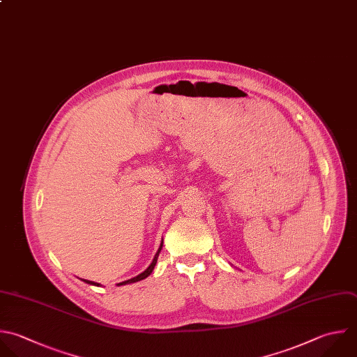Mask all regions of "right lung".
Returning <instances> with one entry per match:
<instances>
[{"label": "right lung", "mask_w": 357, "mask_h": 357, "mask_svg": "<svg viewBox=\"0 0 357 357\" xmlns=\"http://www.w3.org/2000/svg\"><path fill=\"white\" fill-rule=\"evenodd\" d=\"M162 245H163V241H162V244H160V247H159V250H158V252H156V255H155V258H153V261H152V264L142 272V273H139L138 276H135V278H132V279H128V280H124V282H121V283H119V286H121V284H127V283H134V282H138V280H142V279H145V278H148L151 273H152V271H153V268H155V265H156V261H158V257H159V252H160V250H162ZM85 280V279H84ZM86 283H89V284H95V286H99V283H96V282H92V280H85Z\"/></svg>", "instance_id": "right-lung-1"}]
</instances>
